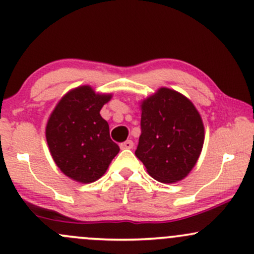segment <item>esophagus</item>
Listing matches in <instances>:
<instances>
[{
	"label": "esophagus",
	"mask_w": 254,
	"mask_h": 254,
	"mask_svg": "<svg viewBox=\"0 0 254 254\" xmlns=\"http://www.w3.org/2000/svg\"><path fill=\"white\" fill-rule=\"evenodd\" d=\"M133 147V142L131 140H127L125 142L121 143V148L122 149H131Z\"/></svg>",
	"instance_id": "34e87169"
}]
</instances>
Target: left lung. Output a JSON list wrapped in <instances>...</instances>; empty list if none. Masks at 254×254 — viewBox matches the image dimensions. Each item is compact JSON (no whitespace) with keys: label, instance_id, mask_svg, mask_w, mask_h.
<instances>
[{"label":"left lung","instance_id":"left-lung-1","mask_svg":"<svg viewBox=\"0 0 254 254\" xmlns=\"http://www.w3.org/2000/svg\"><path fill=\"white\" fill-rule=\"evenodd\" d=\"M141 107V136L135 155L159 182L181 181L201 153V117L187 97L168 88L159 89Z\"/></svg>","mask_w":254,"mask_h":254}]
</instances>
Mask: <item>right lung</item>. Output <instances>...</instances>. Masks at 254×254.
I'll return each mask as SVG.
<instances>
[{
	"instance_id": "obj_1",
	"label": "right lung",
	"mask_w": 254,
	"mask_h": 254,
	"mask_svg": "<svg viewBox=\"0 0 254 254\" xmlns=\"http://www.w3.org/2000/svg\"><path fill=\"white\" fill-rule=\"evenodd\" d=\"M111 95H99L84 85L66 94L50 116L46 136L55 164L66 176L82 183L99 180L119 147L100 116Z\"/></svg>"
}]
</instances>
